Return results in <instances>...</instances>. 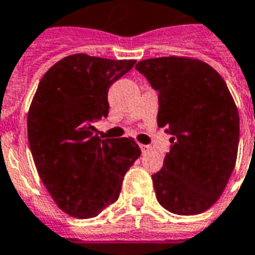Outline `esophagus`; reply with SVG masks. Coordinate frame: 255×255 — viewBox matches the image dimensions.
I'll use <instances>...</instances> for the list:
<instances>
[{
    "mask_svg": "<svg viewBox=\"0 0 255 255\" xmlns=\"http://www.w3.org/2000/svg\"><path fill=\"white\" fill-rule=\"evenodd\" d=\"M139 147H140L141 152H143V153L148 152L149 149H151V147H149V145H147V144H140V145H139Z\"/></svg>",
    "mask_w": 255,
    "mask_h": 255,
    "instance_id": "34e87169",
    "label": "esophagus"
}]
</instances>
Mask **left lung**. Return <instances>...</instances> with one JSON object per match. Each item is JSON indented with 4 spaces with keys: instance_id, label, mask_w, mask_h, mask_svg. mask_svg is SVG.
Listing matches in <instances>:
<instances>
[{
    "instance_id": "left-lung-1",
    "label": "left lung",
    "mask_w": 255,
    "mask_h": 255,
    "mask_svg": "<svg viewBox=\"0 0 255 255\" xmlns=\"http://www.w3.org/2000/svg\"><path fill=\"white\" fill-rule=\"evenodd\" d=\"M136 69L159 93L158 126L172 135L156 199L170 213L195 215L218 201L236 167L240 115L222 76L201 60H141Z\"/></svg>"
}]
</instances>
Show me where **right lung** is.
Returning <instances> with one entry per match:
<instances>
[{
	"label": "right lung",
	"instance_id": "right-lung-1",
	"mask_svg": "<svg viewBox=\"0 0 255 255\" xmlns=\"http://www.w3.org/2000/svg\"><path fill=\"white\" fill-rule=\"evenodd\" d=\"M71 54L42 76L28 112V140L40 179L71 217L93 218L119 198L140 156L132 137L100 139L92 122L108 116V89L135 65Z\"/></svg>",
	"mask_w": 255,
	"mask_h": 255
}]
</instances>
